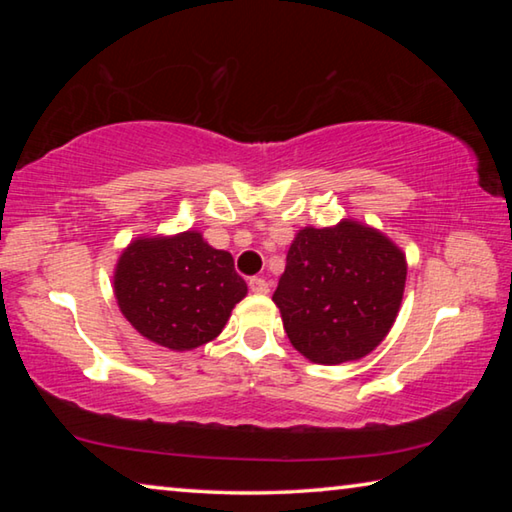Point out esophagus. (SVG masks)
Wrapping results in <instances>:
<instances>
[{
    "label": "esophagus",
    "mask_w": 512,
    "mask_h": 512,
    "mask_svg": "<svg viewBox=\"0 0 512 512\" xmlns=\"http://www.w3.org/2000/svg\"><path fill=\"white\" fill-rule=\"evenodd\" d=\"M248 287H250V291H253V293H259V296H264V293H268V282L264 280V277H250Z\"/></svg>",
    "instance_id": "esophagus-1"
}]
</instances>
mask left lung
Returning a JSON list of instances; mask_svg holds the SVG:
<instances>
[{"instance_id":"obj_1","label":"left lung","mask_w":512,"mask_h":512,"mask_svg":"<svg viewBox=\"0 0 512 512\" xmlns=\"http://www.w3.org/2000/svg\"><path fill=\"white\" fill-rule=\"evenodd\" d=\"M406 257L359 221L302 228L273 302L302 357L325 366L357 361L386 339L402 305Z\"/></svg>"}]
</instances>
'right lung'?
Returning a JSON list of instances; mask_svg holds the SVG:
<instances>
[{
  "label": "right lung",
  "mask_w": 512,
  "mask_h": 512,
  "mask_svg": "<svg viewBox=\"0 0 512 512\" xmlns=\"http://www.w3.org/2000/svg\"><path fill=\"white\" fill-rule=\"evenodd\" d=\"M246 293L232 255L198 230L137 237L115 266L121 314L146 339L176 352L216 339Z\"/></svg>",
  "instance_id": "1"
}]
</instances>
